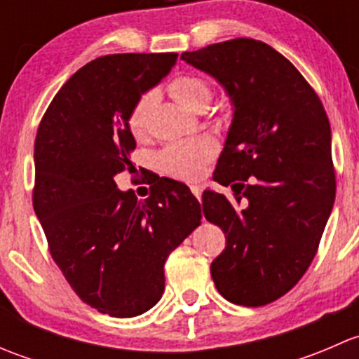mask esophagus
Here are the masks:
<instances>
[{
    "label": "esophagus",
    "mask_w": 359,
    "mask_h": 359,
    "mask_svg": "<svg viewBox=\"0 0 359 359\" xmlns=\"http://www.w3.org/2000/svg\"><path fill=\"white\" fill-rule=\"evenodd\" d=\"M201 186H198V184H194V186H191V193L194 194V196L198 198V200H201Z\"/></svg>",
    "instance_id": "esophagus-1"
}]
</instances>
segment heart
<instances>
[{
  "label": "heart",
  "instance_id": "heart-1",
  "mask_svg": "<svg viewBox=\"0 0 359 359\" xmlns=\"http://www.w3.org/2000/svg\"><path fill=\"white\" fill-rule=\"evenodd\" d=\"M170 93L180 106L194 109L200 104L208 106L212 100V88L208 83L198 76L184 74L170 83ZM156 93L147 92L139 97L135 106L128 114V128L135 137L144 135L147 128V116L153 107ZM217 153L215 140L210 137H196L191 140L170 144L159 153V166L168 175L182 180H196L201 177L206 163Z\"/></svg>",
  "mask_w": 359,
  "mask_h": 359
}]
</instances>
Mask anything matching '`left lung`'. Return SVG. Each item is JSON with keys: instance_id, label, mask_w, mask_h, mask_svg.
Returning <instances> with one entry per match:
<instances>
[{"instance_id": "1", "label": "left lung", "mask_w": 359, "mask_h": 359, "mask_svg": "<svg viewBox=\"0 0 359 359\" xmlns=\"http://www.w3.org/2000/svg\"><path fill=\"white\" fill-rule=\"evenodd\" d=\"M180 59L212 76L233 106L213 180L231 184L234 200L203 194L206 220L226 234L213 283L229 302L266 306L304 276L334 208L327 112L290 60L262 41L229 39Z\"/></svg>"}]
</instances>
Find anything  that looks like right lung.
<instances>
[{
  "mask_svg": "<svg viewBox=\"0 0 359 359\" xmlns=\"http://www.w3.org/2000/svg\"><path fill=\"white\" fill-rule=\"evenodd\" d=\"M177 53H119L67 79L39 123L34 144L36 217L50 253L79 299L102 314L133 318L165 290L166 259L201 220L189 187L159 179L151 196L119 191L133 165L128 114Z\"/></svg>",
  "mask_w": 359,
  "mask_h": 359,
  "instance_id": "add662e5",
  "label": "right lung"
}]
</instances>
